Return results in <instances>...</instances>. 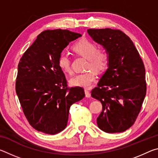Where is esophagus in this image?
<instances>
[{"instance_id": "34e87169", "label": "esophagus", "mask_w": 158, "mask_h": 158, "mask_svg": "<svg viewBox=\"0 0 158 158\" xmlns=\"http://www.w3.org/2000/svg\"><path fill=\"white\" fill-rule=\"evenodd\" d=\"M84 91H85V97H86V98H90V93L89 92V90H88V89H85Z\"/></svg>"}]
</instances>
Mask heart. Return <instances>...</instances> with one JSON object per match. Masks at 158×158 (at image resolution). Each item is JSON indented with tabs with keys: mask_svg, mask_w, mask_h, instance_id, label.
Here are the masks:
<instances>
[{
	"mask_svg": "<svg viewBox=\"0 0 158 158\" xmlns=\"http://www.w3.org/2000/svg\"><path fill=\"white\" fill-rule=\"evenodd\" d=\"M77 55L87 59L85 68L89 70L77 74L69 79V84L73 86L89 88L95 81L96 73L105 72L109 65V55L105 48H97L94 42L88 39H81L77 41L72 48ZM58 65L64 73H72L70 58L65 53H61L57 59Z\"/></svg>",
	"mask_w": 158,
	"mask_h": 158,
	"instance_id": "obj_1",
	"label": "heart"
}]
</instances>
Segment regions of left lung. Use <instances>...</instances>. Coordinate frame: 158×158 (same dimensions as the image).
I'll return each mask as SVG.
<instances>
[{"label": "left lung", "mask_w": 158, "mask_h": 158, "mask_svg": "<svg viewBox=\"0 0 158 158\" xmlns=\"http://www.w3.org/2000/svg\"><path fill=\"white\" fill-rule=\"evenodd\" d=\"M87 31L109 55L108 69L91 90L92 97L102 105L98 126L107 133L124 132L135 123L146 94L143 60L132 41L121 31L102 28Z\"/></svg>", "instance_id": "1"}]
</instances>
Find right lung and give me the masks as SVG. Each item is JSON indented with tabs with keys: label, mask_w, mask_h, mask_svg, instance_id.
<instances>
[{
	"label": "right lung",
	"mask_w": 158,
	"mask_h": 158,
	"mask_svg": "<svg viewBox=\"0 0 158 158\" xmlns=\"http://www.w3.org/2000/svg\"><path fill=\"white\" fill-rule=\"evenodd\" d=\"M81 35L68 30H47L38 35L21 58L15 89L23 114L34 129L56 135L67 126L73 104L85 97L81 87L69 88L57 59Z\"/></svg>",
	"instance_id": "obj_1"
}]
</instances>
